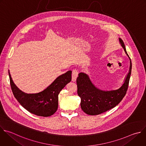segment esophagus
<instances>
[{"instance_id":"esophagus-1","label":"esophagus","mask_w":146,"mask_h":146,"mask_svg":"<svg viewBox=\"0 0 146 146\" xmlns=\"http://www.w3.org/2000/svg\"><path fill=\"white\" fill-rule=\"evenodd\" d=\"M78 72L77 71V70L74 69L72 71V80L73 82H75L76 81L77 77H78Z\"/></svg>"}]
</instances>
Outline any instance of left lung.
Listing matches in <instances>:
<instances>
[{"instance_id":"8db88e82","label":"left lung","mask_w":146,"mask_h":146,"mask_svg":"<svg viewBox=\"0 0 146 146\" xmlns=\"http://www.w3.org/2000/svg\"><path fill=\"white\" fill-rule=\"evenodd\" d=\"M119 42L130 60L129 72L119 88L110 90L100 89L92 83L88 74L82 72L78 74L76 80L77 93L81 98V108L88 115H98L114 108L119 104L126 94L131 73L132 63L124 43L120 38Z\"/></svg>"}]
</instances>
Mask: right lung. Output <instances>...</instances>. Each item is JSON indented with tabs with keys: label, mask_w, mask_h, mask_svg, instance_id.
Instances as JSON below:
<instances>
[{
	"label": "right lung",
	"mask_w": 146,
	"mask_h": 146,
	"mask_svg": "<svg viewBox=\"0 0 146 146\" xmlns=\"http://www.w3.org/2000/svg\"><path fill=\"white\" fill-rule=\"evenodd\" d=\"M9 74L13 93L20 104L30 113L43 117L50 116L57 111L58 94L72 80V71L69 70L58 76L43 90L36 93H27L15 85L9 70Z\"/></svg>",
	"instance_id": "1"
}]
</instances>
